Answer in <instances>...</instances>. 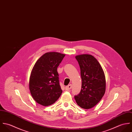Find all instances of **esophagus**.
Wrapping results in <instances>:
<instances>
[{"mask_svg": "<svg viewBox=\"0 0 132 132\" xmlns=\"http://www.w3.org/2000/svg\"><path fill=\"white\" fill-rule=\"evenodd\" d=\"M71 88H72V85L70 84L65 87V90L67 91H68V90H70Z\"/></svg>", "mask_w": 132, "mask_h": 132, "instance_id": "obj_1", "label": "esophagus"}]
</instances>
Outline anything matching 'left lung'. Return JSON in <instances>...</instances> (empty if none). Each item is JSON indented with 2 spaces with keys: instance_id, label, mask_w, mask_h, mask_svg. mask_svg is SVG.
Segmentation results:
<instances>
[{
  "instance_id": "8db88e82",
  "label": "left lung",
  "mask_w": 132,
  "mask_h": 132,
  "mask_svg": "<svg viewBox=\"0 0 132 132\" xmlns=\"http://www.w3.org/2000/svg\"><path fill=\"white\" fill-rule=\"evenodd\" d=\"M80 69L81 90L75 100L80 107L89 109L96 105L104 96L106 82L104 70L98 61L92 55L76 56Z\"/></svg>"
}]
</instances>
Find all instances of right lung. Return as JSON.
Wrapping results in <instances>:
<instances>
[{
  "label": "right lung",
  "instance_id": "obj_1",
  "mask_svg": "<svg viewBox=\"0 0 132 132\" xmlns=\"http://www.w3.org/2000/svg\"><path fill=\"white\" fill-rule=\"evenodd\" d=\"M65 56L57 52L45 53L35 64L29 77V89L32 98L39 104L51 105L61 96L62 90L57 68Z\"/></svg>",
  "mask_w": 132,
  "mask_h": 132
}]
</instances>
